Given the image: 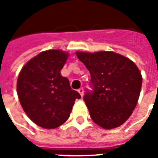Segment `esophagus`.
I'll use <instances>...</instances> for the list:
<instances>
[{
    "instance_id": "1",
    "label": "esophagus",
    "mask_w": 158,
    "mask_h": 158,
    "mask_svg": "<svg viewBox=\"0 0 158 158\" xmlns=\"http://www.w3.org/2000/svg\"><path fill=\"white\" fill-rule=\"evenodd\" d=\"M78 92L80 93V95L81 96H83V93H84V89H83V88H80L79 89H78Z\"/></svg>"
}]
</instances>
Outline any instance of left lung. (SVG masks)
Returning a JSON list of instances; mask_svg holds the SVG:
<instances>
[{
	"instance_id": "obj_1",
	"label": "left lung",
	"mask_w": 158,
	"mask_h": 158,
	"mask_svg": "<svg viewBox=\"0 0 158 158\" xmlns=\"http://www.w3.org/2000/svg\"><path fill=\"white\" fill-rule=\"evenodd\" d=\"M90 74L83 100L90 118L106 129L122 125L130 117L140 96L143 78L131 60L113 52H76Z\"/></svg>"
}]
</instances>
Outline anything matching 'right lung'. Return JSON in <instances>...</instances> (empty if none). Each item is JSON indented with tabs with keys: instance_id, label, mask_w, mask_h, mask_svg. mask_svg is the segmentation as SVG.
I'll return each mask as SVG.
<instances>
[{
	"instance_id": "right-lung-1",
	"label": "right lung",
	"mask_w": 158,
	"mask_h": 158,
	"mask_svg": "<svg viewBox=\"0 0 158 158\" xmlns=\"http://www.w3.org/2000/svg\"><path fill=\"white\" fill-rule=\"evenodd\" d=\"M69 53L60 50L40 52L22 69L17 79V95L23 111L35 124L56 128L69 118L80 94L60 75Z\"/></svg>"
}]
</instances>
